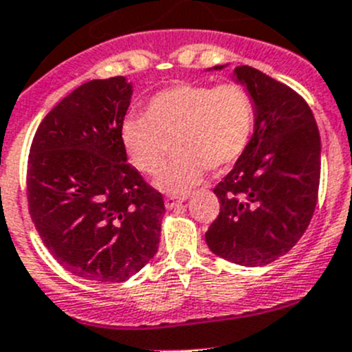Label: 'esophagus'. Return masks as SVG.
Returning <instances> with one entry per match:
<instances>
[{
    "mask_svg": "<svg viewBox=\"0 0 352 352\" xmlns=\"http://www.w3.org/2000/svg\"><path fill=\"white\" fill-rule=\"evenodd\" d=\"M187 194H184V196H166L165 197V206L168 208V210H172V208L179 206L180 203H184V201L187 199Z\"/></svg>",
    "mask_w": 352,
    "mask_h": 352,
    "instance_id": "1",
    "label": "esophagus"
}]
</instances>
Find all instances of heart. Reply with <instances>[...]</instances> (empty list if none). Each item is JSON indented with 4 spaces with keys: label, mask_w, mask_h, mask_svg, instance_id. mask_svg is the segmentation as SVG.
Returning <instances> with one entry per match:
<instances>
[{
    "label": "heart",
    "mask_w": 352,
    "mask_h": 352,
    "mask_svg": "<svg viewBox=\"0 0 352 352\" xmlns=\"http://www.w3.org/2000/svg\"><path fill=\"white\" fill-rule=\"evenodd\" d=\"M256 104L245 85L173 84L149 100L144 117L125 118L120 141L129 162L146 175L163 172L173 149L177 158L156 186L179 194L204 172L234 165L249 146Z\"/></svg>",
    "instance_id": "b5f03b06"
}]
</instances>
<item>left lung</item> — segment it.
<instances>
[{
  "label": "left lung",
  "mask_w": 352,
  "mask_h": 352,
  "mask_svg": "<svg viewBox=\"0 0 352 352\" xmlns=\"http://www.w3.org/2000/svg\"><path fill=\"white\" fill-rule=\"evenodd\" d=\"M234 77L252 94L256 125L244 155L213 189L220 213L206 244L235 265L261 267L291 251L311 221L322 142L311 108L289 85L248 65Z\"/></svg>",
  "instance_id": "1"
}]
</instances>
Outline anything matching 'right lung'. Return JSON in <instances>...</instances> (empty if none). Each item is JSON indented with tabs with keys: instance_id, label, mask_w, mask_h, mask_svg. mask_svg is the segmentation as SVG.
I'll use <instances>...</instances> for the list:
<instances>
[{
	"instance_id": "right-lung-1",
	"label": "right lung",
	"mask_w": 352,
	"mask_h": 352,
	"mask_svg": "<svg viewBox=\"0 0 352 352\" xmlns=\"http://www.w3.org/2000/svg\"><path fill=\"white\" fill-rule=\"evenodd\" d=\"M125 77L89 80L44 117L27 163V201L53 258L85 280L111 284L156 254L163 196L127 163L120 127Z\"/></svg>"
}]
</instances>
